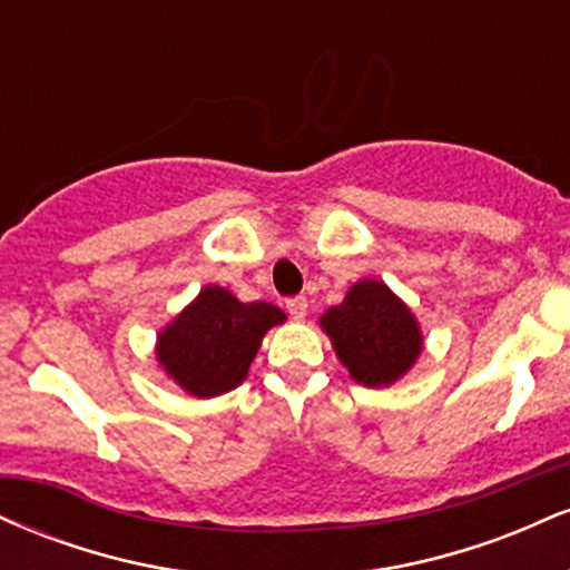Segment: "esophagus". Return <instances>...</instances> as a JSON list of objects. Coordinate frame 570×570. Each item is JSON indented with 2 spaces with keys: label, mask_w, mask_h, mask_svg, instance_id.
<instances>
[{
  "label": "esophagus",
  "mask_w": 570,
  "mask_h": 570,
  "mask_svg": "<svg viewBox=\"0 0 570 570\" xmlns=\"http://www.w3.org/2000/svg\"><path fill=\"white\" fill-rule=\"evenodd\" d=\"M286 311H289L292 318H305L307 299L303 297V294H297V297H289V299H286Z\"/></svg>",
  "instance_id": "esophagus-1"
}]
</instances>
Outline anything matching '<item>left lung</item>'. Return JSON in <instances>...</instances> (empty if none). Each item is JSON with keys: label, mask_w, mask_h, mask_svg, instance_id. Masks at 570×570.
<instances>
[{"label": "left lung", "mask_w": 570, "mask_h": 570, "mask_svg": "<svg viewBox=\"0 0 570 570\" xmlns=\"http://www.w3.org/2000/svg\"><path fill=\"white\" fill-rule=\"evenodd\" d=\"M322 326L353 381L370 389L402 377L423 345L407 305L381 281L353 286L343 303L324 313Z\"/></svg>", "instance_id": "obj_1"}]
</instances>
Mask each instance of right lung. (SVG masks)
Returning a JSON list of instances; mask_svg holds the SVG:
<instances>
[{
  "instance_id": "right-lung-1",
  "label": "right lung",
  "mask_w": 570,
  "mask_h": 570,
  "mask_svg": "<svg viewBox=\"0 0 570 570\" xmlns=\"http://www.w3.org/2000/svg\"><path fill=\"white\" fill-rule=\"evenodd\" d=\"M271 303H240L222 286H206L158 337V358L181 389L208 399L246 377L271 326L284 322Z\"/></svg>"
}]
</instances>
